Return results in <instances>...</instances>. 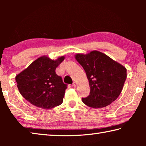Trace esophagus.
I'll return each mask as SVG.
<instances>
[{
  "label": "esophagus",
  "instance_id": "obj_1",
  "mask_svg": "<svg viewBox=\"0 0 146 146\" xmlns=\"http://www.w3.org/2000/svg\"><path fill=\"white\" fill-rule=\"evenodd\" d=\"M73 87H76V83L75 82H73Z\"/></svg>",
  "mask_w": 146,
  "mask_h": 146
}]
</instances>
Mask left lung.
Listing matches in <instances>:
<instances>
[{
    "label": "left lung",
    "mask_w": 146,
    "mask_h": 146,
    "mask_svg": "<svg viewBox=\"0 0 146 146\" xmlns=\"http://www.w3.org/2000/svg\"><path fill=\"white\" fill-rule=\"evenodd\" d=\"M75 58L84 70L90 87V95L82 98V102L89 107L100 108L117 99L127 77L125 68L98 51L77 54Z\"/></svg>",
    "instance_id": "1"
}]
</instances>
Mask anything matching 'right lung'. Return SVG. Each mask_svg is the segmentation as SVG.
I'll use <instances>...</instances> for the list:
<instances>
[{
  "label": "right lung",
  "instance_id": "1",
  "mask_svg": "<svg viewBox=\"0 0 146 146\" xmlns=\"http://www.w3.org/2000/svg\"><path fill=\"white\" fill-rule=\"evenodd\" d=\"M64 56L51 60L41 56L15 77L19 92L31 104L42 109L60 105L68 84L63 82L55 70Z\"/></svg>",
  "mask_w": 146,
  "mask_h": 146
}]
</instances>
